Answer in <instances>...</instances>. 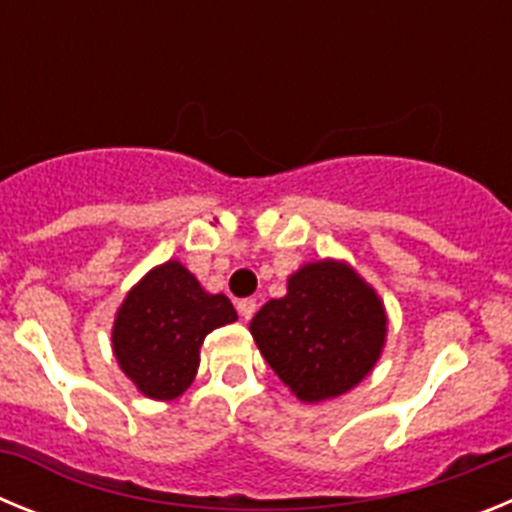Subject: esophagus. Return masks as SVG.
Instances as JSON below:
<instances>
[{"instance_id":"obj_1","label":"esophagus","mask_w":512,"mask_h":512,"mask_svg":"<svg viewBox=\"0 0 512 512\" xmlns=\"http://www.w3.org/2000/svg\"><path fill=\"white\" fill-rule=\"evenodd\" d=\"M256 310H259V305H256V300H253V297H246V300L238 302V312H241L243 320H251L253 315H256Z\"/></svg>"}]
</instances>
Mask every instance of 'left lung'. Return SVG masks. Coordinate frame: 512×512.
Wrapping results in <instances>:
<instances>
[{
	"mask_svg": "<svg viewBox=\"0 0 512 512\" xmlns=\"http://www.w3.org/2000/svg\"><path fill=\"white\" fill-rule=\"evenodd\" d=\"M387 318L374 289L336 261L302 266L251 320L264 359L305 402L338 397L377 364Z\"/></svg>",
	"mask_w": 512,
	"mask_h": 512,
	"instance_id": "obj_1",
	"label": "left lung"
}]
</instances>
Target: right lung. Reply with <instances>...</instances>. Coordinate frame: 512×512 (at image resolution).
<instances>
[{
    "label": "right lung",
    "instance_id": "obj_1",
    "mask_svg": "<svg viewBox=\"0 0 512 512\" xmlns=\"http://www.w3.org/2000/svg\"><path fill=\"white\" fill-rule=\"evenodd\" d=\"M238 318L225 295H207L179 261L156 266L117 310L112 348L120 369L153 400H174L192 384L210 330Z\"/></svg>",
    "mask_w": 512,
    "mask_h": 512
}]
</instances>
